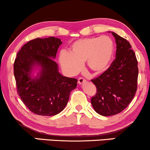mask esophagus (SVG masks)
<instances>
[{
  "label": "esophagus",
  "mask_w": 150,
  "mask_h": 150,
  "mask_svg": "<svg viewBox=\"0 0 150 150\" xmlns=\"http://www.w3.org/2000/svg\"><path fill=\"white\" fill-rule=\"evenodd\" d=\"M86 82L85 79L82 78V77H79L78 78V83L80 84H82L83 83H85Z\"/></svg>",
  "instance_id": "esophagus-1"
}]
</instances>
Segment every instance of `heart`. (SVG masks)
<instances>
[{
  "mask_svg": "<svg viewBox=\"0 0 150 150\" xmlns=\"http://www.w3.org/2000/svg\"><path fill=\"white\" fill-rule=\"evenodd\" d=\"M115 53L114 42L108 36L84 38L77 40L70 45V52L63 51L59 62L65 71L75 75L86 61L87 68L95 75L103 73L110 66Z\"/></svg>",
  "mask_w": 150,
  "mask_h": 150,
  "instance_id": "heart-1",
  "label": "heart"
}]
</instances>
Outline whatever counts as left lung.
Masks as SVG:
<instances>
[{
	"mask_svg": "<svg viewBox=\"0 0 150 150\" xmlns=\"http://www.w3.org/2000/svg\"><path fill=\"white\" fill-rule=\"evenodd\" d=\"M117 44L115 60L100 76L91 80L96 93L91 97L93 109L103 116H112L123 111L137 91L138 61L127 40L112 32Z\"/></svg>",
	"mask_w": 150,
	"mask_h": 150,
	"instance_id": "obj_1",
	"label": "left lung"
}]
</instances>
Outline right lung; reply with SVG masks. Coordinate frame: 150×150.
<instances>
[{"label":"right lung","instance_id":"1","mask_svg":"<svg viewBox=\"0 0 150 150\" xmlns=\"http://www.w3.org/2000/svg\"><path fill=\"white\" fill-rule=\"evenodd\" d=\"M61 39L54 37L31 40L17 53L14 63L17 91L23 104L34 114L53 116L61 112L77 86V80L61 75L53 59ZM41 66L37 79L30 78L34 64Z\"/></svg>","mask_w":150,"mask_h":150}]
</instances>
